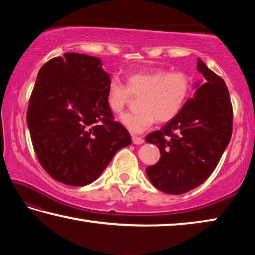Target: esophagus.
Returning a JSON list of instances; mask_svg holds the SVG:
<instances>
[{
  "label": "esophagus",
  "mask_w": 255,
  "mask_h": 255,
  "mask_svg": "<svg viewBox=\"0 0 255 255\" xmlns=\"http://www.w3.org/2000/svg\"><path fill=\"white\" fill-rule=\"evenodd\" d=\"M132 143L135 145H141L144 143V139L141 137H137V136H132Z\"/></svg>",
  "instance_id": "1"
}]
</instances>
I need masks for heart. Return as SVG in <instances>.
I'll use <instances>...</instances> for the list:
<instances>
[{"label":"heart","mask_w":255,"mask_h":255,"mask_svg":"<svg viewBox=\"0 0 255 255\" xmlns=\"http://www.w3.org/2000/svg\"><path fill=\"white\" fill-rule=\"evenodd\" d=\"M191 80L182 71L155 70L136 72L127 76L126 85L112 77L107 89V103L114 112H120L132 96H140L139 111L127 112L119 122L131 133H141L155 120L166 123L176 117L189 97Z\"/></svg>","instance_id":"b5f03b06"}]
</instances>
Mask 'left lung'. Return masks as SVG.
I'll list each match as a JSON object with an SVG mask.
<instances>
[{
    "label": "left lung",
    "instance_id": "left-lung-1",
    "mask_svg": "<svg viewBox=\"0 0 255 255\" xmlns=\"http://www.w3.org/2000/svg\"><path fill=\"white\" fill-rule=\"evenodd\" d=\"M197 68L202 80L193 85V97L176 117L145 138L161 152L146 173L155 188L169 195H182L205 182L232 136L233 108L225 82L201 59Z\"/></svg>",
    "mask_w": 255,
    "mask_h": 255
}]
</instances>
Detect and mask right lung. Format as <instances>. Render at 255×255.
<instances>
[{
  "mask_svg": "<svg viewBox=\"0 0 255 255\" xmlns=\"http://www.w3.org/2000/svg\"><path fill=\"white\" fill-rule=\"evenodd\" d=\"M109 82L100 58L79 53L50 59L38 72L27 124L41 166L56 181L92 183L131 144L107 103Z\"/></svg>",
  "mask_w": 255,
  "mask_h": 255,
  "instance_id": "add662e5",
  "label": "right lung"
}]
</instances>
